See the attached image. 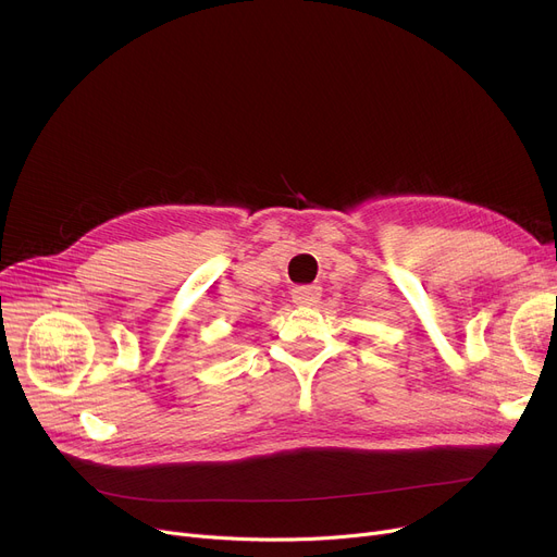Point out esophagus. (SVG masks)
<instances>
[{"mask_svg":"<svg viewBox=\"0 0 557 557\" xmlns=\"http://www.w3.org/2000/svg\"><path fill=\"white\" fill-rule=\"evenodd\" d=\"M320 296H323V290H320V286H315V284L296 286L294 290H290V298H294V302L300 305V307L315 305L320 300Z\"/></svg>","mask_w":557,"mask_h":557,"instance_id":"34e87169","label":"esophagus"}]
</instances>
